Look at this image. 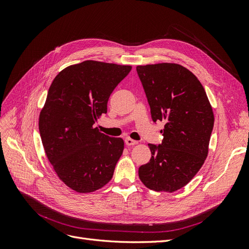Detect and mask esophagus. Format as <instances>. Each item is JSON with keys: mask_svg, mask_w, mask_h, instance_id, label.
Here are the masks:
<instances>
[{"mask_svg": "<svg viewBox=\"0 0 249 249\" xmlns=\"http://www.w3.org/2000/svg\"><path fill=\"white\" fill-rule=\"evenodd\" d=\"M124 142H125V144H126L127 146H133V145L138 144V141L133 140V139H131V138H125Z\"/></svg>", "mask_w": 249, "mask_h": 249, "instance_id": "1", "label": "esophagus"}]
</instances>
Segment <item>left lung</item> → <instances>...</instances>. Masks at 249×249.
I'll list each match as a JSON object with an SVG mask.
<instances>
[{"label":"left lung","mask_w":249,"mask_h":249,"mask_svg":"<svg viewBox=\"0 0 249 249\" xmlns=\"http://www.w3.org/2000/svg\"><path fill=\"white\" fill-rule=\"evenodd\" d=\"M153 122H164L160 145L148 144L152 158L139 167L141 182L157 192L186 186L205 163L214 126L212 106L201 83L177 63L138 65Z\"/></svg>","instance_id":"8db88e82"}]
</instances>
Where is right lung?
Returning <instances> with one entry per match:
<instances>
[{
  "instance_id": "1",
  "label": "right lung",
  "mask_w": 249,
  "mask_h": 249,
  "mask_svg": "<svg viewBox=\"0 0 249 249\" xmlns=\"http://www.w3.org/2000/svg\"><path fill=\"white\" fill-rule=\"evenodd\" d=\"M131 70V65L86 60L65 67L52 82L39 114V133L53 169L73 191L94 192L113 177L124 142L93 124L107 113L110 94Z\"/></svg>"
}]
</instances>
